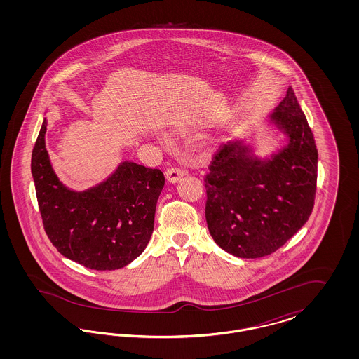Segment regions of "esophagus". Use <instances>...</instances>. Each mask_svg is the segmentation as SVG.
<instances>
[{"label":"esophagus","instance_id":"esophagus-1","mask_svg":"<svg viewBox=\"0 0 359 359\" xmlns=\"http://www.w3.org/2000/svg\"><path fill=\"white\" fill-rule=\"evenodd\" d=\"M184 175H186L184 170H182L179 167H171L165 171V179L171 183H177Z\"/></svg>","mask_w":359,"mask_h":359}]
</instances>
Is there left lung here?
I'll use <instances>...</instances> for the list:
<instances>
[{"mask_svg":"<svg viewBox=\"0 0 359 359\" xmlns=\"http://www.w3.org/2000/svg\"><path fill=\"white\" fill-rule=\"evenodd\" d=\"M271 118L290 138L283 151L261 161L241 142H230L218 148L205 176L210 234L239 258L274 253L307 222L315 205L318 149L292 87Z\"/></svg>","mask_w":359,"mask_h":359,"instance_id":"1","label":"left lung"}]
</instances>
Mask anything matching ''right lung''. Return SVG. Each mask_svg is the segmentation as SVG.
<instances>
[{
	"label": "right lung",
	"mask_w": 359,
	"mask_h": 359,
	"mask_svg": "<svg viewBox=\"0 0 359 359\" xmlns=\"http://www.w3.org/2000/svg\"><path fill=\"white\" fill-rule=\"evenodd\" d=\"M44 120L31 170L46 234L57 252L88 269L126 266L147 248L164 187L160 170L123 161L106 182L83 192L65 187L52 170Z\"/></svg>",
	"instance_id": "1"
}]
</instances>
